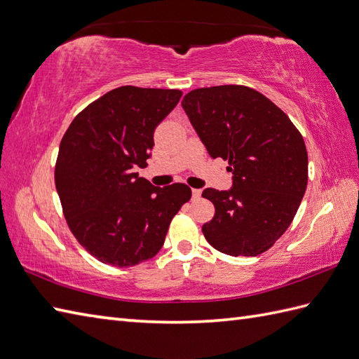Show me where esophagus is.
Wrapping results in <instances>:
<instances>
[{"mask_svg":"<svg viewBox=\"0 0 359 359\" xmlns=\"http://www.w3.org/2000/svg\"><path fill=\"white\" fill-rule=\"evenodd\" d=\"M191 193H193V200H197V198H200V196H202V191L200 189H193Z\"/></svg>","mask_w":359,"mask_h":359,"instance_id":"34e87169","label":"esophagus"}]
</instances>
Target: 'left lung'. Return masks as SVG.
<instances>
[{"instance_id":"8db88e82","label":"left lung","mask_w":359,"mask_h":359,"mask_svg":"<svg viewBox=\"0 0 359 359\" xmlns=\"http://www.w3.org/2000/svg\"><path fill=\"white\" fill-rule=\"evenodd\" d=\"M182 107L212 159L228 161L232 188H206L215 214L203 224L212 248L255 257L292 223L307 187L303 136L268 97L243 86L197 88Z\"/></svg>"}]
</instances>
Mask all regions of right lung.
Returning a JSON list of instances; mask_svg holds the SVG:
<instances>
[{"label":"right lung","instance_id":"add662e5","mask_svg":"<svg viewBox=\"0 0 359 359\" xmlns=\"http://www.w3.org/2000/svg\"><path fill=\"white\" fill-rule=\"evenodd\" d=\"M180 97V90L114 88L65 131L56 191L73 236L99 262L128 268L153 258L191 198L185 183L153 187L136 172L148 165L154 130Z\"/></svg>","mask_w":359,"mask_h":359}]
</instances>
